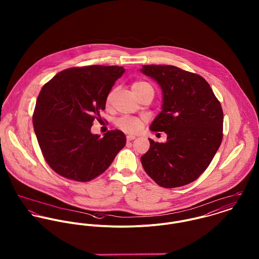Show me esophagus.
Returning a JSON list of instances; mask_svg holds the SVG:
<instances>
[{"mask_svg": "<svg viewBox=\"0 0 259 259\" xmlns=\"http://www.w3.org/2000/svg\"><path fill=\"white\" fill-rule=\"evenodd\" d=\"M135 139H136V137H134V136H126V141L127 142H131V141H133Z\"/></svg>", "mask_w": 259, "mask_h": 259, "instance_id": "34e87169", "label": "esophagus"}]
</instances>
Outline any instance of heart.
<instances>
[{
  "label": "heart",
  "mask_w": 259,
  "mask_h": 259,
  "mask_svg": "<svg viewBox=\"0 0 259 259\" xmlns=\"http://www.w3.org/2000/svg\"><path fill=\"white\" fill-rule=\"evenodd\" d=\"M132 90L137 97L146 92L153 93L152 85L146 80L134 81L132 84ZM114 93H115V90L113 89L108 94V96L106 98V106L107 107L111 106ZM115 125L120 131H122L126 134L135 135V134L140 133L143 130V127L145 125V120L141 117H136V116H120L115 120Z\"/></svg>",
  "instance_id": "1"
}]
</instances>
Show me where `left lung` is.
Wrapping results in <instances>:
<instances>
[{
  "mask_svg": "<svg viewBox=\"0 0 259 259\" xmlns=\"http://www.w3.org/2000/svg\"><path fill=\"white\" fill-rule=\"evenodd\" d=\"M142 72L162 89V111L150 125L164 132L166 143L149 139L141 157L148 176L160 186L188 185L207 168L222 144L223 111L209 83L199 74L175 66L147 65Z\"/></svg>",
  "mask_w": 259,
  "mask_h": 259,
  "instance_id": "left-lung-1",
  "label": "left lung"
}]
</instances>
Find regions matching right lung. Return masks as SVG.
Listing matches in <instances>:
<instances>
[{"label":"right lung","instance_id":"add662e5","mask_svg":"<svg viewBox=\"0 0 259 259\" xmlns=\"http://www.w3.org/2000/svg\"><path fill=\"white\" fill-rule=\"evenodd\" d=\"M124 73L117 66H84L64 70L41 88L33 124L42 156L59 176L80 183L102 175L125 146L118 130L104 138L93 135L95 119L106 109V98Z\"/></svg>","mask_w":259,"mask_h":259}]
</instances>
